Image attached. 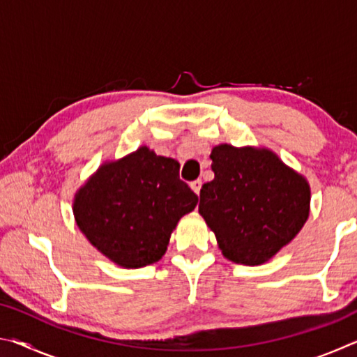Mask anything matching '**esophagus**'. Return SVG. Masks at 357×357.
<instances>
[{"instance_id":"34e87169","label":"esophagus","mask_w":357,"mask_h":357,"mask_svg":"<svg viewBox=\"0 0 357 357\" xmlns=\"http://www.w3.org/2000/svg\"><path fill=\"white\" fill-rule=\"evenodd\" d=\"M202 185H203V181L202 179H195V181H192L190 183V187H192V190L197 193H200V190H202Z\"/></svg>"}]
</instances>
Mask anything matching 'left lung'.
<instances>
[{
	"label": "left lung",
	"instance_id": "left-lung-1",
	"mask_svg": "<svg viewBox=\"0 0 357 357\" xmlns=\"http://www.w3.org/2000/svg\"><path fill=\"white\" fill-rule=\"evenodd\" d=\"M211 159L214 179L202 187L198 213L229 261L266 263L309 219V183L266 148L223 143Z\"/></svg>",
	"mask_w": 357,
	"mask_h": 357
}]
</instances>
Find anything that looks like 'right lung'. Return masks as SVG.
I'll use <instances>...</instances> for the list:
<instances>
[{"label": "right lung", "mask_w": 357, "mask_h": 357, "mask_svg": "<svg viewBox=\"0 0 357 357\" xmlns=\"http://www.w3.org/2000/svg\"><path fill=\"white\" fill-rule=\"evenodd\" d=\"M198 197L179 179V164L148 146L105 162L74 198L80 231L121 268L137 269L165 255L179 219Z\"/></svg>", "instance_id": "1"}]
</instances>
